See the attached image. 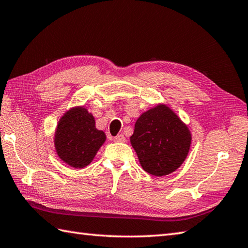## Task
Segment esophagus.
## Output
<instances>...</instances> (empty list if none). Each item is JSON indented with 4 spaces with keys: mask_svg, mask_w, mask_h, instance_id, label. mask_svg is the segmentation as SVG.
I'll list each match as a JSON object with an SVG mask.
<instances>
[{
    "mask_svg": "<svg viewBox=\"0 0 248 248\" xmlns=\"http://www.w3.org/2000/svg\"><path fill=\"white\" fill-rule=\"evenodd\" d=\"M114 140H115V142H118V143H124V142H125V138H124V135H123V134H118L117 137L114 138Z\"/></svg>",
    "mask_w": 248,
    "mask_h": 248,
    "instance_id": "obj_1",
    "label": "esophagus"
}]
</instances>
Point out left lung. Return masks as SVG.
Masks as SVG:
<instances>
[{
    "label": "left lung",
    "mask_w": 248,
    "mask_h": 248,
    "mask_svg": "<svg viewBox=\"0 0 248 248\" xmlns=\"http://www.w3.org/2000/svg\"><path fill=\"white\" fill-rule=\"evenodd\" d=\"M191 139L190 130L174 110L158 104L140 116L130 142L144 171L164 176L185 161Z\"/></svg>",
    "instance_id": "obj_1"
}]
</instances>
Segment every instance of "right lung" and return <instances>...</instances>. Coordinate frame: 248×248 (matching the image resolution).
Listing matches in <instances>:
<instances>
[{"label": "right lung", "mask_w": 248, "mask_h": 248, "mask_svg": "<svg viewBox=\"0 0 248 248\" xmlns=\"http://www.w3.org/2000/svg\"><path fill=\"white\" fill-rule=\"evenodd\" d=\"M105 140V133L95 128L93 115L85 106H75L60 118L53 143L63 162L81 169L89 166Z\"/></svg>", "instance_id": "add662e5"}]
</instances>
